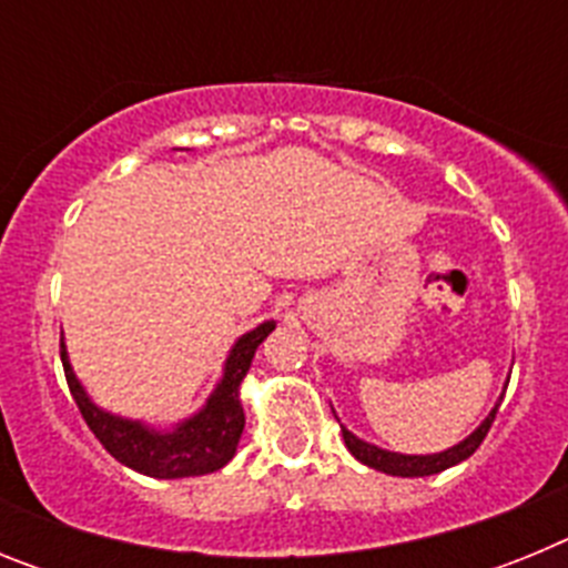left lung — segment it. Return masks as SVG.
<instances>
[{"label": "left lung", "instance_id": "left-lung-1", "mask_svg": "<svg viewBox=\"0 0 568 568\" xmlns=\"http://www.w3.org/2000/svg\"><path fill=\"white\" fill-rule=\"evenodd\" d=\"M506 384H509V381H506ZM500 400H504V395L498 398V404L491 406V413L480 420V426L475 429V433L466 435L460 444L449 446V449H444V453H435V455L389 453V449H381V446L361 440L358 435L349 433L346 426H341V435H344L346 449H349V453H353L361 464L373 466V469H378V471H386V475H398V478H426V475H438V471L460 464V460H466L471 453H475V449H478L480 440H484L486 433H489V426H491V420H495V413H498Z\"/></svg>", "mask_w": 568, "mask_h": 568}]
</instances>
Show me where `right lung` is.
<instances>
[{"label":"right lung","mask_w":568,"mask_h":568,"mask_svg":"<svg viewBox=\"0 0 568 568\" xmlns=\"http://www.w3.org/2000/svg\"><path fill=\"white\" fill-rule=\"evenodd\" d=\"M275 329V321H264L255 329L241 335L224 361L222 378L204 400L199 413L179 420L170 429L150 426L144 420L122 418L90 398L82 381L77 378L68 358V346L62 338V366L68 378L70 395L77 400L79 413L88 420L102 446L113 455L119 464L130 469L150 475V478H195V475H210L233 460L239 449L241 433H244V406H241V381L253 364L255 349L261 341Z\"/></svg>","instance_id":"obj_1"}]
</instances>
